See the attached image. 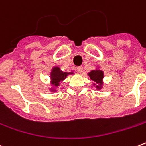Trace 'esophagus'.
<instances>
[{
    "label": "esophagus",
    "instance_id": "esophagus-1",
    "mask_svg": "<svg viewBox=\"0 0 146 146\" xmlns=\"http://www.w3.org/2000/svg\"><path fill=\"white\" fill-rule=\"evenodd\" d=\"M77 71H78V72H79V73H82V71H83V67H82V66H78V67H77Z\"/></svg>",
    "mask_w": 146,
    "mask_h": 146
}]
</instances>
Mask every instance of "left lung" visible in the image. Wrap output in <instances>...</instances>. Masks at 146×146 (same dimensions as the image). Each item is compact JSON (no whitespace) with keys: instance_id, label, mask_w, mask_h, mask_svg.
Returning <instances> with one entry per match:
<instances>
[{"instance_id":"1","label":"left lung","mask_w":146,"mask_h":146,"mask_svg":"<svg viewBox=\"0 0 146 146\" xmlns=\"http://www.w3.org/2000/svg\"><path fill=\"white\" fill-rule=\"evenodd\" d=\"M88 76L92 81L96 82L94 83V86H96V83L98 85L96 86V89H101L102 88V85H103V78H104V72L99 69H96L94 70H92L88 73Z\"/></svg>"}]
</instances>
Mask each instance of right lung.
I'll return each mask as SVG.
<instances>
[{"label":"right lung","mask_w":146,"mask_h":146,"mask_svg":"<svg viewBox=\"0 0 146 146\" xmlns=\"http://www.w3.org/2000/svg\"><path fill=\"white\" fill-rule=\"evenodd\" d=\"M73 72H71V73L63 72L62 70H60V67L54 66L52 70H51V72H50V80H52L51 85H53L54 87H53L52 89H50V91L56 92L55 88H57L60 85V83L62 81H64V80L66 79L67 75H69V74H73Z\"/></svg>","instance_id":"right-lung-1"}]
</instances>
